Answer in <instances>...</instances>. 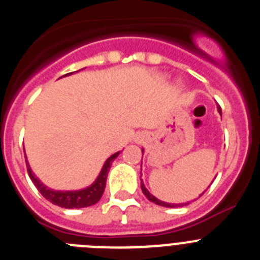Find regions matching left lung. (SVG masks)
<instances>
[{
    "label": "left lung",
    "instance_id": "8db88e82",
    "mask_svg": "<svg viewBox=\"0 0 260 260\" xmlns=\"http://www.w3.org/2000/svg\"><path fill=\"white\" fill-rule=\"evenodd\" d=\"M218 112H220V114H221V108H220V107H218ZM142 152H143V150H142ZM141 188H142L143 194H145L146 197H147V200H148V201H151V202L156 203V205H158V206H162V207L174 208V207H179V206H184V205H186V203H181V205H174V203H166V202H162V201L157 200V198L153 197L152 194H151L150 191H148L147 189H146V186L143 185L142 181H141Z\"/></svg>",
    "mask_w": 260,
    "mask_h": 260
}]
</instances>
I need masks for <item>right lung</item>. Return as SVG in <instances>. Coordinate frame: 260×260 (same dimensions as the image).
I'll list each match as a JSON object with an SVG mask.
<instances>
[{
  "instance_id": "add662e5",
  "label": "right lung",
  "mask_w": 260,
  "mask_h": 260,
  "mask_svg": "<svg viewBox=\"0 0 260 260\" xmlns=\"http://www.w3.org/2000/svg\"><path fill=\"white\" fill-rule=\"evenodd\" d=\"M67 75H71V74H67ZM67 75H64V76H67ZM118 155H119V152L110 156V157L105 161L104 166H103L102 171H100L99 176H98L96 180L94 181V184L87 186L86 189H82V190H75V191L53 190V189L47 188L44 184L40 183L39 179L34 175V173L31 171V169H30L29 164L27 162H26V168H27V173H29L30 179H31L34 185L37 186V189L40 191V194H42L45 200H48L50 203H53V205H57L63 208H84V207H89V206L95 205V203H98L100 201L103 193H104L105 185H107V178H108V173H109V169L110 166H112V162L115 160V157H117Z\"/></svg>"
}]
</instances>
